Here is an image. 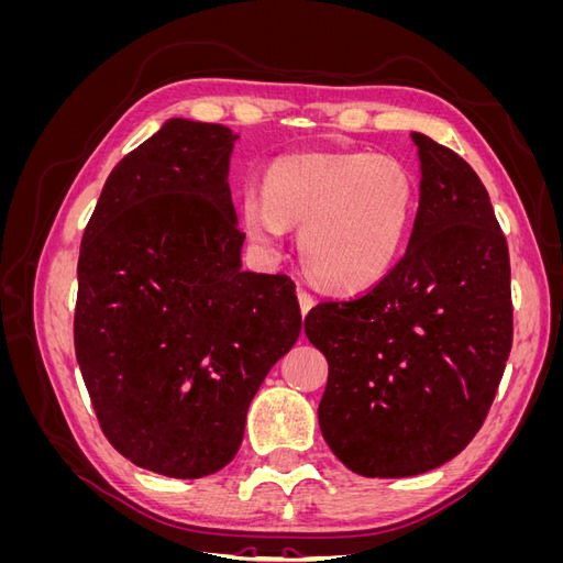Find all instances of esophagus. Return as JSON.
I'll return each mask as SVG.
<instances>
[{
    "mask_svg": "<svg viewBox=\"0 0 563 563\" xmlns=\"http://www.w3.org/2000/svg\"><path fill=\"white\" fill-rule=\"evenodd\" d=\"M298 305H300V312L305 317L314 308V298L308 291H302V288H298Z\"/></svg>",
    "mask_w": 563,
    "mask_h": 563,
    "instance_id": "esophagus-1",
    "label": "esophagus"
}]
</instances>
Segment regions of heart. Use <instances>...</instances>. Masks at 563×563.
Returning <instances> with one entry per match:
<instances>
[{
    "label": "heart",
    "mask_w": 563,
    "mask_h": 563,
    "mask_svg": "<svg viewBox=\"0 0 563 563\" xmlns=\"http://www.w3.org/2000/svg\"><path fill=\"white\" fill-rule=\"evenodd\" d=\"M418 183L395 159L368 152H302L272 164L267 187L249 185L242 216L253 242L275 246L302 225V265L335 291L385 279L411 240Z\"/></svg>",
    "instance_id": "b5f03b06"
}]
</instances>
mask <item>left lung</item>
<instances>
[{
  "label": "left lung",
  "instance_id": "obj_1",
  "mask_svg": "<svg viewBox=\"0 0 563 563\" xmlns=\"http://www.w3.org/2000/svg\"><path fill=\"white\" fill-rule=\"evenodd\" d=\"M420 201L404 258L368 294L321 302L305 335L329 362L319 428L347 470L401 479L479 432L512 347L505 234L484 183L411 133Z\"/></svg>",
  "mask_w": 563,
  "mask_h": 563
}]
</instances>
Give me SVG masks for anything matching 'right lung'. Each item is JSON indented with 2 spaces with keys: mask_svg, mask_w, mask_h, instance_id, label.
Instances as JSON below:
<instances>
[{
  "mask_svg": "<svg viewBox=\"0 0 563 563\" xmlns=\"http://www.w3.org/2000/svg\"><path fill=\"white\" fill-rule=\"evenodd\" d=\"M236 139L168 119L112 168L79 249L75 354L100 430L174 479L230 463L251 399L300 335L294 282L242 269Z\"/></svg>",
  "mask_w": 563,
  "mask_h": 563,
  "instance_id": "add662e5",
  "label": "right lung"
}]
</instances>
